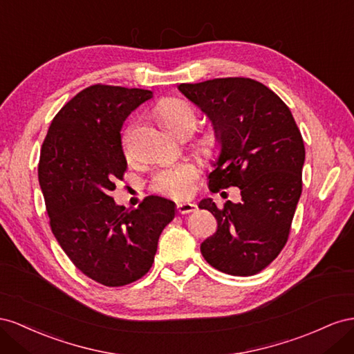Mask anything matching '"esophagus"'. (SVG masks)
Masks as SVG:
<instances>
[{
  "label": "esophagus",
  "mask_w": 354,
  "mask_h": 354,
  "mask_svg": "<svg viewBox=\"0 0 354 354\" xmlns=\"http://www.w3.org/2000/svg\"><path fill=\"white\" fill-rule=\"evenodd\" d=\"M196 209H197V206L194 203H178V206H176L178 214H180V215L191 214V212H194Z\"/></svg>",
  "instance_id": "1"
}]
</instances>
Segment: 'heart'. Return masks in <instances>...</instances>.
<instances>
[{
    "label": "heart",
    "instance_id": "1",
    "mask_svg": "<svg viewBox=\"0 0 354 354\" xmlns=\"http://www.w3.org/2000/svg\"><path fill=\"white\" fill-rule=\"evenodd\" d=\"M156 113L165 126L178 135H188L197 123V113L187 100L165 97L156 105ZM205 153H216L221 147V138L216 132H203L197 140ZM121 147L127 160L136 158V149L132 142V129H126L121 136ZM201 175V166L196 160H184L180 163L161 167L151 178V188L156 193L167 197L185 198L194 193L196 180Z\"/></svg>",
    "mask_w": 354,
    "mask_h": 354
}]
</instances>
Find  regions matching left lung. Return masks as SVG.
Listing matches in <instances>:
<instances>
[{
  "label": "left lung",
  "mask_w": 354,
  "mask_h": 354,
  "mask_svg": "<svg viewBox=\"0 0 354 354\" xmlns=\"http://www.w3.org/2000/svg\"><path fill=\"white\" fill-rule=\"evenodd\" d=\"M179 90L214 121L221 138L209 189L239 187L241 196L240 203L222 207L210 198L200 201L218 221L201 254L227 274H258L285 248L302 193L306 148L299 129L283 100L252 78H214Z\"/></svg>",
  "instance_id": "left-lung-1"
}]
</instances>
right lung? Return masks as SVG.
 <instances>
[{
    "label": "right lung",
    "mask_w": 354,
    "mask_h": 354,
    "mask_svg": "<svg viewBox=\"0 0 354 354\" xmlns=\"http://www.w3.org/2000/svg\"><path fill=\"white\" fill-rule=\"evenodd\" d=\"M151 90L93 84L55 115L38 163L50 227L71 262L105 286H124L149 271L158 237L175 218L174 201L148 196L136 209L111 191L127 161L120 130Z\"/></svg>",
    "instance_id": "obj_1"
}]
</instances>
